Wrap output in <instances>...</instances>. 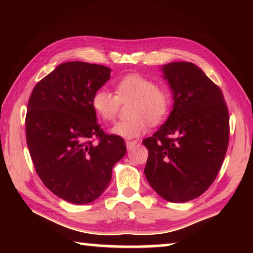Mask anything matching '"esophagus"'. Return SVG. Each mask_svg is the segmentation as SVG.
Wrapping results in <instances>:
<instances>
[{"label":"esophagus","mask_w":253,"mask_h":253,"mask_svg":"<svg viewBox=\"0 0 253 253\" xmlns=\"http://www.w3.org/2000/svg\"><path fill=\"white\" fill-rule=\"evenodd\" d=\"M136 144H138V141H136V140L135 141H126V147L128 150H129V151L136 147Z\"/></svg>","instance_id":"esophagus-1"}]
</instances>
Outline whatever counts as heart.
I'll list each match as a JSON object with an SVG mask.
<instances>
[{"label": "heart", "instance_id": "b5f03b06", "mask_svg": "<svg viewBox=\"0 0 253 253\" xmlns=\"http://www.w3.org/2000/svg\"><path fill=\"white\" fill-rule=\"evenodd\" d=\"M115 93L107 89H99L91 100L93 110L104 122L115 118L121 102L132 101L129 106V120L120 121L113 126V135L131 139L147 132L151 125L162 122L170 109V94L162 85H155L152 79L140 74H128L115 84Z\"/></svg>", "mask_w": 253, "mask_h": 253}]
</instances>
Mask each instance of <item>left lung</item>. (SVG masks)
Segmentation results:
<instances>
[{"mask_svg":"<svg viewBox=\"0 0 253 253\" xmlns=\"http://www.w3.org/2000/svg\"><path fill=\"white\" fill-rule=\"evenodd\" d=\"M161 71L173 94V110L142 143L149 157L144 175L165 200L182 203L212 185L226 154L229 117L221 89L190 62L165 64Z\"/></svg>","mask_w":253,"mask_h":253,"instance_id":"8db88e82","label":"left lung"}]
</instances>
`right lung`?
I'll return each instance as SVG.
<instances>
[{
  "label": "right lung",
  "instance_id": "obj_1",
  "mask_svg": "<svg viewBox=\"0 0 253 253\" xmlns=\"http://www.w3.org/2000/svg\"><path fill=\"white\" fill-rule=\"evenodd\" d=\"M111 68L66 62L38 83L28 102L26 139L42 182L67 202L87 204L109 187L112 169L126 154L124 139L106 135L91 100ZM99 143L93 145L92 139Z\"/></svg>",
  "mask_w": 253,
  "mask_h": 253
}]
</instances>
